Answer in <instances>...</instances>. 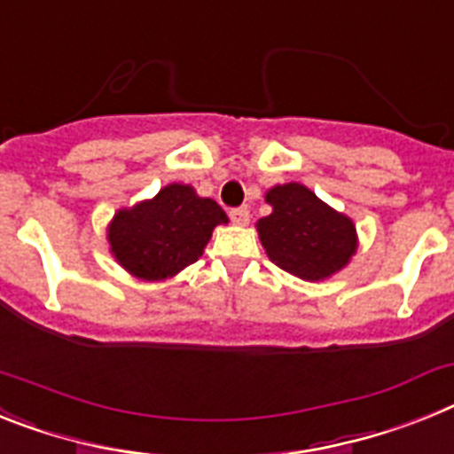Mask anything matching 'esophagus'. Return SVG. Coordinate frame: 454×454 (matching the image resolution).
Listing matches in <instances>:
<instances>
[{
	"label": "esophagus",
	"mask_w": 454,
	"mask_h": 454,
	"mask_svg": "<svg viewBox=\"0 0 454 454\" xmlns=\"http://www.w3.org/2000/svg\"><path fill=\"white\" fill-rule=\"evenodd\" d=\"M230 218H231V223H234V224H247V223H250V211H247V207L231 208Z\"/></svg>",
	"instance_id": "34e87169"
}]
</instances>
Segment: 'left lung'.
<instances>
[{
  "label": "left lung",
  "mask_w": 454,
  "mask_h": 454,
  "mask_svg": "<svg viewBox=\"0 0 454 454\" xmlns=\"http://www.w3.org/2000/svg\"><path fill=\"white\" fill-rule=\"evenodd\" d=\"M273 211L257 223L259 241L275 266L301 280H326L356 254V224L301 184L266 192Z\"/></svg>",
  "instance_id": "1"
}]
</instances>
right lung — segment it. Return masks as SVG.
I'll return each instance as SVG.
<instances>
[{
  "label": "right lung",
  "mask_w": 454,
  "mask_h": 454,
  "mask_svg": "<svg viewBox=\"0 0 454 454\" xmlns=\"http://www.w3.org/2000/svg\"><path fill=\"white\" fill-rule=\"evenodd\" d=\"M223 208L195 188L169 184L153 200L116 211L107 227L110 253L139 280H165L201 257Z\"/></svg>",
  "instance_id": "1"
}]
</instances>
